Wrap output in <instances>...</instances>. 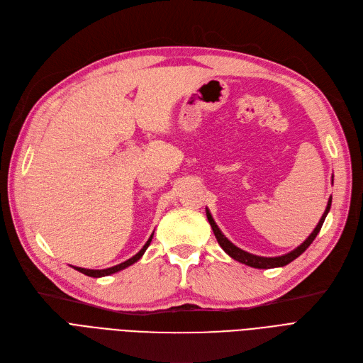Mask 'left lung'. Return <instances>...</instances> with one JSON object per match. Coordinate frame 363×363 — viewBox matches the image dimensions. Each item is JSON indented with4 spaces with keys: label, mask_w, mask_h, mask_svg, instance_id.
I'll use <instances>...</instances> for the list:
<instances>
[{
    "label": "left lung",
    "mask_w": 363,
    "mask_h": 363,
    "mask_svg": "<svg viewBox=\"0 0 363 363\" xmlns=\"http://www.w3.org/2000/svg\"><path fill=\"white\" fill-rule=\"evenodd\" d=\"M330 203H333V197H329L328 206H326V209H325V212H323V215H322V218L319 220V224L316 225V228L313 230V233L308 235V238L301 245H299L298 247H295L294 250H291L289 254H285V255H281V257H273V258H270V257H258V255H254V254H249V252H246V250L238 247L235 245H233L225 238V235L223 234V231L218 228V225H216V223L213 220V218H212V215H211L208 208H206V216H208V220H209V224H211V227L213 230V234H215V238H216L219 246L223 247L225 250V254H228L233 259L239 261L242 264H246L249 267H254V269H274V267H283V265L292 262L295 258H298L299 255H301L303 252L313 243V240L316 239V235L319 234V231H320V228H322V225L325 223V218H326V215H328V212L330 209Z\"/></svg>",
    "instance_id": "1"
}]
</instances>
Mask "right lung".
Masks as SVG:
<instances>
[{
  "label": "right lung",
  "instance_id": "add662e5",
  "mask_svg": "<svg viewBox=\"0 0 363 363\" xmlns=\"http://www.w3.org/2000/svg\"><path fill=\"white\" fill-rule=\"evenodd\" d=\"M152 235H154V233L151 234V238L147 240V243L144 245V247L140 249L135 257H132L130 259L124 261V262H121V264H118V265L109 267V269H104V270H89V269H82V267H74V269H75L77 272H80V273L86 274V276H90V277H104V276L114 274V273H117V272H120V270H124L125 267H129V265H132V264H135L136 261H139V259H140V257L144 255V252H145V250H147V247L150 246V243H151V240H152Z\"/></svg>",
  "mask_w": 363,
  "mask_h": 363
}]
</instances>
